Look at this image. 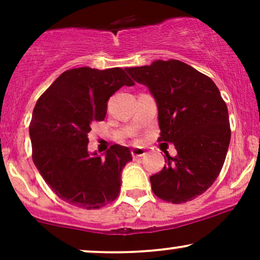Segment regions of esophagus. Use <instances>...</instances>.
I'll use <instances>...</instances> for the list:
<instances>
[{"mask_svg":"<svg viewBox=\"0 0 260 260\" xmlns=\"http://www.w3.org/2000/svg\"><path fill=\"white\" fill-rule=\"evenodd\" d=\"M131 153H132V156L134 157V159L147 155V151H145V149H143V148H133Z\"/></svg>","mask_w":260,"mask_h":260,"instance_id":"1","label":"esophagus"}]
</instances>
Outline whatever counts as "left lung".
Instances as JSON below:
<instances>
[{
    "instance_id": "1",
    "label": "left lung",
    "mask_w": 260,
    "mask_h": 260,
    "mask_svg": "<svg viewBox=\"0 0 260 260\" xmlns=\"http://www.w3.org/2000/svg\"><path fill=\"white\" fill-rule=\"evenodd\" d=\"M148 86L157 105L160 138L174 144L177 155L150 176L154 194L181 204L204 193L225 162L231 139L229 111L209 77L177 59H157L150 66L126 68Z\"/></svg>"
}]
</instances>
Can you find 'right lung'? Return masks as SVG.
I'll return each mask as SVG.
<instances>
[{"instance_id": "right-lung-1", "label": "right lung", "mask_w": 260, "mask_h": 260, "mask_svg": "<svg viewBox=\"0 0 260 260\" xmlns=\"http://www.w3.org/2000/svg\"><path fill=\"white\" fill-rule=\"evenodd\" d=\"M134 82L122 68L66 71L39 98L29 136L32 161L59 198L84 209H99L115 201L121 172L132 161L129 148L115 144L104 156L88 150L94 121L106 116L107 101Z\"/></svg>"}]
</instances>
